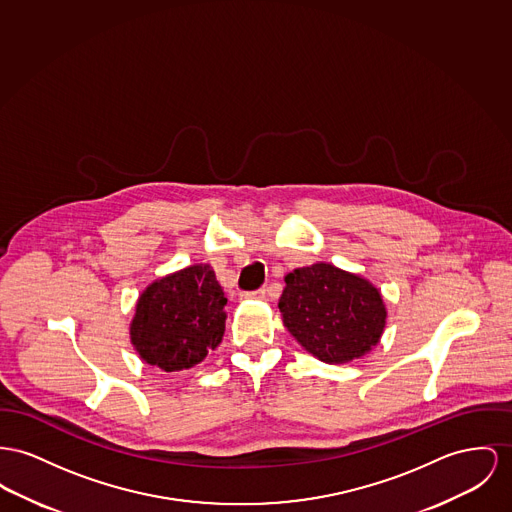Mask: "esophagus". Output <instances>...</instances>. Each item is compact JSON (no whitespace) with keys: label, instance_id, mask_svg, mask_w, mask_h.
<instances>
[{"label":"esophagus","instance_id":"34e87169","mask_svg":"<svg viewBox=\"0 0 512 512\" xmlns=\"http://www.w3.org/2000/svg\"><path fill=\"white\" fill-rule=\"evenodd\" d=\"M266 295H268V287H260V289H256V291H244V293H240L242 299H264Z\"/></svg>","mask_w":512,"mask_h":512}]
</instances>
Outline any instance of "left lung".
<instances>
[{
    "label": "left lung",
    "instance_id": "8db88e82",
    "mask_svg": "<svg viewBox=\"0 0 512 512\" xmlns=\"http://www.w3.org/2000/svg\"><path fill=\"white\" fill-rule=\"evenodd\" d=\"M279 299L283 324L324 363L365 355L380 338L386 310L380 293L359 275L314 264L285 275Z\"/></svg>",
    "mask_w": 512,
    "mask_h": 512
}]
</instances>
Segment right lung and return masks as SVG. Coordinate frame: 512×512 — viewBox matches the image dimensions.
Returning a JSON list of instances; mask_svg holds the SVG:
<instances>
[{"label": "right lung", "instance_id": "1", "mask_svg": "<svg viewBox=\"0 0 512 512\" xmlns=\"http://www.w3.org/2000/svg\"><path fill=\"white\" fill-rule=\"evenodd\" d=\"M225 293L207 266H190L151 283L130 328L139 357L167 373L204 361L225 332Z\"/></svg>", "mask_w": 512, "mask_h": 512}]
</instances>
